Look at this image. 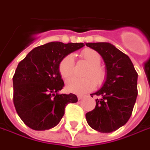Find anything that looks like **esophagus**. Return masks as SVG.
Here are the masks:
<instances>
[{
	"label": "esophagus",
	"instance_id": "esophagus-1",
	"mask_svg": "<svg viewBox=\"0 0 150 150\" xmlns=\"http://www.w3.org/2000/svg\"><path fill=\"white\" fill-rule=\"evenodd\" d=\"M84 98L83 95H78V100H81V99H83Z\"/></svg>",
	"mask_w": 150,
	"mask_h": 150
}]
</instances>
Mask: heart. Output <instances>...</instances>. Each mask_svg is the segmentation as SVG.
<instances>
[{
	"mask_svg": "<svg viewBox=\"0 0 150 150\" xmlns=\"http://www.w3.org/2000/svg\"><path fill=\"white\" fill-rule=\"evenodd\" d=\"M80 57L86 61L89 67L84 73L85 78H72L66 83V88L74 93H85L95 88L96 83L100 86L107 78L106 69L100 65L101 55L93 49L86 48L80 52ZM58 70L62 78H70L74 72V57L72 54L65 56L59 62Z\"/></svg>",
	"mask_w": 150,
	"mask_h": 150,
	"instance_id": "1",
	"label": "heart"
}]
</instances>
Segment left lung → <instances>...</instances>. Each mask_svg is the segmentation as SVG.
Returning <instances> with one entry per match:
<instances>
[{"label":"left lung","mask_w":150,"mask_h":150,"mask_svg":"<svg viewBox=\"0 0 150 150\" xmlns=\"http://www.w3.org/2000/svg\"><path fill=\"white\" fill-rule=\"evenodd\" d=\"M97 51L106 64L107 78L95 93V108L86 113L91 128L101 133H111L126 124L132 115L138 95V73L130 58L108 42L86 43Z\"/></svg>","instance_id":"obj_1"}]
</instances>
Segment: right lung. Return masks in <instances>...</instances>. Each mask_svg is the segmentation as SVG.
Returning <instances> with one entry per match:
<instances>
[{"label": "right lung", "instance_id": "1", "mask_svg": "<svg viewBox=\"0 0 150 150\" xmlns=\"http://www.w3.org/2000/svg\"><path fill=\"white\" fill-rule=\"evenodd\" d=\"M83 46L52 42L35 47L19 62L12 78L13 103L26 126L50 129L60 122L67 105L78 102L73 93H58L64 87L58 65L65 56Z\"/></svg>", "mask_w": 150, "mask_h": 150}]
</instances>
